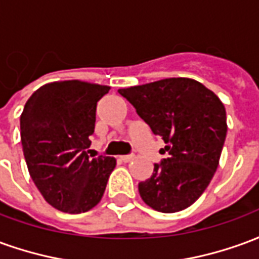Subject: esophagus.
Masks as SVG:
<instances>
[{"label": "esophagus", "mask_w": 259, "mask_h": 259, "mask_svg": "<svg viewBox=\"0 0 259 259\" xmlns=\"http://www.w3.org/2000/svg\"><path fill=\"white\" fill-rule=\"evenodd\" d=\"M135 159V155H122L120 157V161L122 162H130V161H133Z\"/></svg>", "instance_id": "esophagus-1"}]
</instances>
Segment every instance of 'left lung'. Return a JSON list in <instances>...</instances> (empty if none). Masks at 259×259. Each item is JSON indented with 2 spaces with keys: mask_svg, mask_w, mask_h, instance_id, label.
<instances>
[{
  "mask_svg": "<svg viewBox=\"0 0 259 259\" xmlns=\"http://www.w3.org/2000/svg\"><path fill=\"white\" fill-rule=\"evenodd\" d=\"M152 133L165 141L151 178L139 183L147 205L179 212L198 200L215 175L228 124L222 101L200 81L170 77L119 89Z\"/></svg>",
  "mask_w": 259,
  "mask_h": 259,
  "instance_id": "obj_1",
  "label": "left lung"
}]
</instances>
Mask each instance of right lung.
Masks as SVG:
<instances>
[{
  "instance_id": "add662e5",
  "label": "right lung",
  "mask_w": 259,
  "mask_h": 259,
  "mask_svg": "<svg viewBox=\"0 0 259 259\" xmlns=\"http://www.w3.org/2000/svg\"><path fill=\"white\" fill-rule=\"evenodd\" d=\"M108 85L54 81L34 91L20 115V140L31 180L50 205L68 213L101 201L115 158L89 157L97 102Z\"/></svg>"
}]
</instances>
